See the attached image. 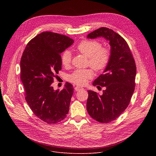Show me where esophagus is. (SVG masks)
<instances>
[{"label": "esophagus", "mask_w": 156, "mask_h": 156, "mask_svg": "<svg viewBox=\"0 0 156 156\" xmlns=\"http://www.w3.org/2000/svg\"><path fill=\"white\" fill-rule=\"evenodd\" d=\"M83 88L82 87H80V86H76V87H75V90L76 91H80L81 90H83Z\"/></svg>", "instance_id": "34e87169"}]
</instances>
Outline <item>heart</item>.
I'll use <instances>...</instances> for the list:
<instances>
[{
  "label": "heart",
  "mask_w": 156,
  "mask_h": 156,
  "mask_svg": "<svg viewBox=\"0 0 156 156\" xmlns=\"http://www.w3.org/2000/svg\"><path fill=\"white\" fill-rule=\"evenodd\" d=\"M76 51L88 57V64L96 72L104 70L108 64L111 53L110 50L102 47L101 43L94 39L81 41L76 47ZM61 63L65 67H69L72 62V55L69 51H65L60 57ZM93 76V72L90 69H77L69 76L73 83L83 86Z\"/></svg>",
  "instance_id": "b5f03b06"
}]
</instances>
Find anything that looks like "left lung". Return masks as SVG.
Listing matches in <instances>:
<instances>
[{"label": "left lung", "mask_w": 156, "mask_h": 156, "mask_svg": "<svg viewBox=\"0 0 156 156\" xmlns=\"http://www.w3.org/2000/svg\"><path fill=\"white\" fill-rule=\"evenodd\" d=\"M104 37L111 46L110 62L103 74L93 84L105 87L102 95L88 91L87 111L94 120L107 123L118 118L128 106L135 91L136 66L126 41L118 33L108 28H100L87 37Z\"/></svg>", "instance_id": "obj_1"}]
</instances>
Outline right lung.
Returning a JSON list of instances; mask_svg holds the SVG:
<instances>
[{"instance_id": "right-lung-1", "label": "right lung", "mask_w": 156, "mask_h": 156, "mask_svg": "<svg viewBox=\"0 0 156 156\" xmlns=\"http://www.w3.org/2000/svg\"><path fill=\"white\" fill-rule=\"evenodd\" d=\"M73 42L63 34L42 32L27 44L22 54L20 78L26 101L33 114L48 124L61 122L69 111L72 84L66 82L62 90L54 91L52 83L62 69L60 54Z\"/></svg>"}]
</instances>
